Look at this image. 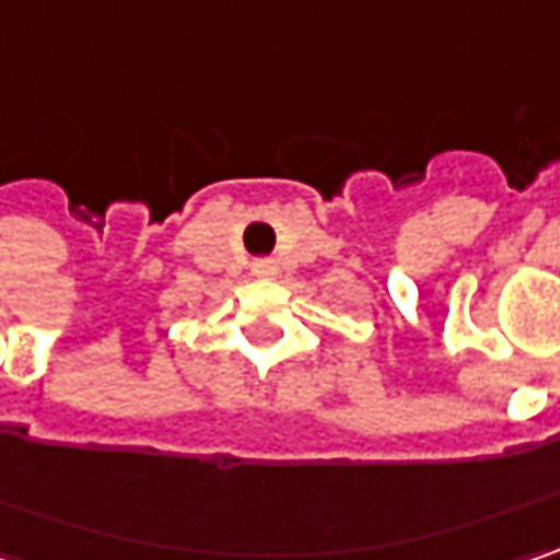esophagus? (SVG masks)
<instances>
[{
  "label": "esophagus",
  "instance_id": "obj_1",
  "mask_svg": "<svg viewBox=\"0 0 560 560\" xmlns=\"http://www.w3.org/2000/svg\"><path fill=\"white\" fill-rule=\"evenodd\" d=\"M256 272H259V276H272V272H276V259H259V262H256Z\"/></svg>",
  "mask_w": 560,
  "mask_h": 560
}]
</instances>
